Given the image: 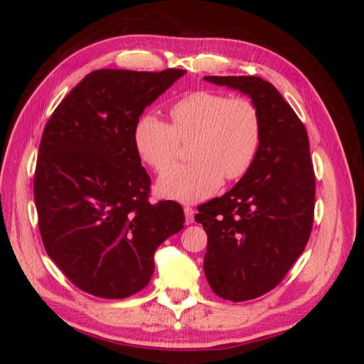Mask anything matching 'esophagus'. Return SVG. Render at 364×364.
<instances>
[{
  "instance_id": "esophagus-1",
  "label": "esophagus",
  "mask_w": 364,
  "mask_h": 364,
  "mask_svg": "<svg viewBox=\"0 0 364 364\" xmlns=\"http://www.w3.org/2000/svg\"><path fill=\"white\" fill-rule=\"evenodd\" d=\"M183 213H185V222H186V225H191L193 220H194V209L191 206H185L183 208Z\"/></svg>"
}]
</instances>
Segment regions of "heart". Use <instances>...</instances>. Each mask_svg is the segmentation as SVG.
Returning a JSON list of instances; mask_svg holds the SVG:
<instances>
[{"instance_id": "b5f03b06", "label": "heart", "mask_w": 364, "mask_h": 364, "mask_svg": "<svg viewBox=\"0 0 364 364\" xmlns=\"http://www.w3.org/2000/svg\"><path fill=\"white\" fill-rule=\"evenodd\" d=\"M171 123L142 115L134 129L139 158L156 171L177 159L182 141L193 140V161L165 171L159 191L181 202H199L225 181H238L250 170L261 146L262 124L257 105L246 97L194 91L168 107Z\"/></svg>"}]
</instances>
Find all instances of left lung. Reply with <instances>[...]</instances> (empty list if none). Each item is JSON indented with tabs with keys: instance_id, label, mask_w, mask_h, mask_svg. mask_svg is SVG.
I'll return each mask as SVG.
<instances>
[{
	"instance_id": "obj_1",
	"label": "left lung",
	"mask_w": 364,
	"mask_h": 364,
	"mask_svg": "<svg viewBox=\"0 0 364 364\" xmlns=\"http://www.w3.org/2000/svg\"><path fill=\"white\" fill-rule=\"evenodd\" d=\"M203 79L247 94L261 115V146L250 170L194 215L208 235V284L223 299L243 302L277 287L310 238L316 197L310 144L304 123L270 82L255 75Z\"/></svg>"
}]
</instances>
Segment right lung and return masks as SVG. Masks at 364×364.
<instances>
[{
	"label": "right lung",
	"mask_w": 364,
	"mask_h": 364,
	"mask_svg": "<svg viewBox=\"0 0 364 364\" xmlns=\"http://www.w3.org/2000/svg\"><path fill=\"white\" fill-rule=\"evenodd\" d=\"M185 70H97L43 129L35 203L43 247L77 289L123 299L149 284L153 255L185 223L178 202L150 203L134 129Z\"/></svg>",
	"instance_id": "add662e5"
}]
</instances>
